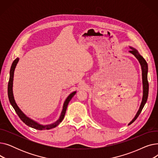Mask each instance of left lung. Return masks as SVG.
Here are the masks:
<instances>
[{
  "mask_svg": "<svg viewBox=\"0 0 158 158\" xmlns=\"http://www.w3.org/2000/svg\"><path fill=\"white\" fill-rule=\"evenodd\" d=\"M129 48H131V51H129V53L133 55L138 61H139L140 65H141V68H142V84H143V97H142V102H141L139 108L136 113L135 117L134 118L132 119L128 124V126L131 124L132 123H133L138 117L140 113L142 112L143 107L147 101V98H148V79H147V73H148V65L147 63L145 61V60L143 57V56L141 55L137 49L135 48L129 46Z\"/></svg>",
  "mask_w": 158,
  "mask_h": 158,
  "instance_id": "1",
  "label": "left lung"
}]
</instances>
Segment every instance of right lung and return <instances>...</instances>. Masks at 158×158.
Here are the masks:
<instances>
[{
    "instance_id": "1",
    "label": "right lung",
    "mask_w": 158,
    "mask_h": 158,
    "mask_svg": "<svg viewBox=\"0 0 158 158\" xmlns=\"http://www.w3.org/2000/svg\"><path fill=\"white\" fill-rule=\"evenodd\" d=\"M19 61V57H17L16 59H15L14 60V61L12 63L11 67L10 69V80H9V82H8V86H7V94H8V98H9V101L10 102L11 105L13 106L16 114H18V116L21 119V120L23 123H26V125L28 126L29 127H31L33 129H38V130H48V129H51L56 127V126L59 125V124L63 120L66 109H67L68 104H69V102L70 101L72 98L74 96L75 94H76V91H75V92H73L72 93H71L67 97V98H66V100L64 101L63 106V110H62L61 114L60 116V118L57 119V120H56L55 122H54L52 123L48 124V125H42V124H40V123H38L37 122L29 118L27 116H26L23 113V112L19 108L18 105L16 104L15 98H14V95H13V92L14 72H15L16 64H17Z\"/></svg>"
}]
</instances>
